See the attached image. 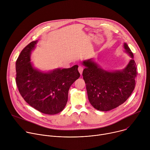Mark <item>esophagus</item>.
<instances>
[{"label": "esophagus", "instance_id": "1", "mask_svg": "<svg viewBox=\"0 0 150 150\" xmlns=\"http://www.w3.org/2000/svg\"><path fill=\"white\" fill-rule=\"evenodd\" d=\"M83 70V67L82 66H79V67H78V71H79V72L80 73L81 75L82 74Z\"/></svg>", "mask_w": 150, "mask_h": 150}]
</instances>
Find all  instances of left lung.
Wrapping results in <instances>:
<instances>
[{"label":"left lung","mask_w":150,"mask_h":150,"mask_svg":"<svg viewBox=\"0 0 150 150\" xmlns=\"http://www.w3.org/2000/svg\"><path fill=\"white\" fill-rule=\"evenodd\" d=\"M126 52L133 57L129 47L125 43ZM86 67L82 72L86 84L88 98L95 109L109 111L122 104L129 97L136 84L137 65L131 59L125 69L113 72H107L98 68L91 60L84 61Z\"/></svg>","instance_id":"8db88e82"}]
</instances>
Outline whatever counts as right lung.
Returning <instances> with one entry per match:
<instances>
[{
    "label": "right lung",
    "instance_id": "right-lung-1",
    "mask_svg": "<svg viewBox=\"0 0 150 150\" xmlns=\"http://www.w3.org/2000/svg\"><path fill=\"white\" fill-rule=\"evenodd\" d=\"M37 41L21 51L16 62V83L24 100L38 111L47 115L62 112L67 104L72 84L80 76L78 65L42 73L34 69L30 53Z\"/></svg>",
    "mask_w": 150,
    "mask_h": 150
}]
</instances>
